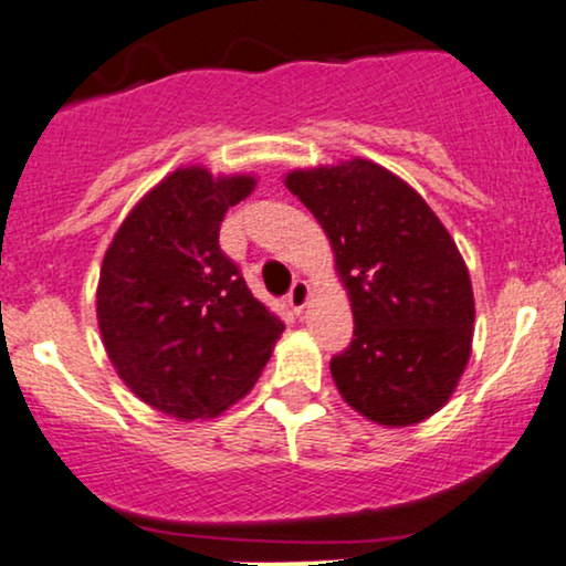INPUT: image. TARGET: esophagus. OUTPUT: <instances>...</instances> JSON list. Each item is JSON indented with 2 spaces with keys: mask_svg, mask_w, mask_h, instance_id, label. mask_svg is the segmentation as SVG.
<instances>
[{
  "mask_svg": "<svg viewBox=\"0 0 566 566\" xmlns=\"http://www.w3.org/2000/svg\"><path fill=\"white\" fill-rule=\"evenodd\" d=\"M306 301H310V285H306V281H296L289 291V306L296 314H301L304 312Z\"/></svg>",
  "mask_w": 566,
  "mask_h": 566,
  "instance_id": "esophagus-1",
  "label": "esophagus"
}]
</instances>
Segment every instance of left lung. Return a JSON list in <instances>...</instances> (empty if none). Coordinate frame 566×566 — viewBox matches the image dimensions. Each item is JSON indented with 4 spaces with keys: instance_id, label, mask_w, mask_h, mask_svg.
Masks as SVG:
<instances>
[{
    "instance_id": "1",
    "label": "left lung",
    "mask_w": 566,
    "mask_h": 566,
    "mask_svg": "<svg viewBox=\"0 0 566 566\" xmlns=\"http://www.w3.org/2000/svg\"><path fill=\"white\" fill-rule=\"evenodd\" d=\"M285 187L329 237L354 310V340L329 358L343 400L381 427L437 413L473 340V289L423 197L371 160L293 171Z\"/></svg>"
}]
</instances>
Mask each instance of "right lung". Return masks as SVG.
<instances>
[{
  "label": "right lung",
  "mask_w": 566,
  "mask_h": 566,
  "mask_svg": "<svg viewBox=\"0 0 566 566\" xmlns=\"http://www.w3.org/2000/svg\"><path fill=\"white\" fill-rule=\"evenodd\" d=\"M254 179L179 168L145 195L108 247L98 327L127 387L174 418H210L265 369L285 325L218 244Z\"/></svg>",
  "instance_id": "obj_1"
}]
</instances>
